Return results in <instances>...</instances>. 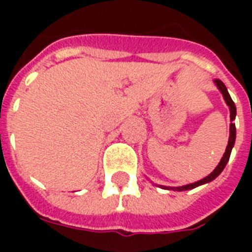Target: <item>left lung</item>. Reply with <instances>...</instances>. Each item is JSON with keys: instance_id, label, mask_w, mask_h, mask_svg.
<instances>
[{"instance_id": "obj_1", "label": "left lung", "mask_w": 252, "mask_h": 252, "mask_svg": "<svg viewBox=\"0 0 252 252\" xmlns=\"http://www.w3.org/2000/svg\"><path fill=\"white\" fill-rule=\"evenodd\" d=\"M215 84L216 86L219 87V90L221 91V94H222L223 99H225V102L226 104L229 106V110H230V120L233 122L235 119V115H237V108H235V104L233 102V99L231 96L229 95L227 93V89L226 86L223 85L222 81L220 80H215ZM234 142H235V124L231 123L230 124V136H229V142H227V146H226V150H225V153H223V157L221 158V161H220L219 166L213 170V171L209 174L208 176H205L204 179L199 180V182H195V183H191V184H186V186H182V187H165V186H161L162 188H166V189H174V191H187V189H192V188H196L201 186V184H205V183H209L212 182L213 179H216L217 176L222 172V170L225 168L226 166L227 161H229V158H230V153H231V149H233V146H234Z\"/></svg>"}]
</instances>
